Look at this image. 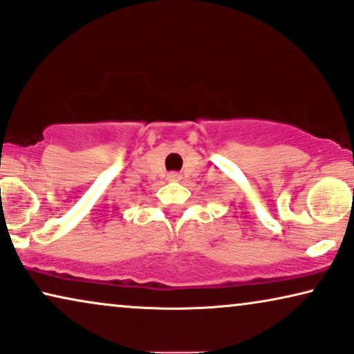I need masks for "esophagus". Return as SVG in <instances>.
<instances>
[{"instance_id":"obj_1","label":"esophagus","mask_w":354,"mask_h":354,"mask_svg":"<svg viewBox=\"0 0 354 354\" xmlns=\"http://www.w3.org/2000/svg\"><path fill=\"white\" fill-rule=\"evenodd\" d=\"M167 180L168 181H180L181 180V174L180 173H168V176H167Z\"/></svg>"}]
</instances>
